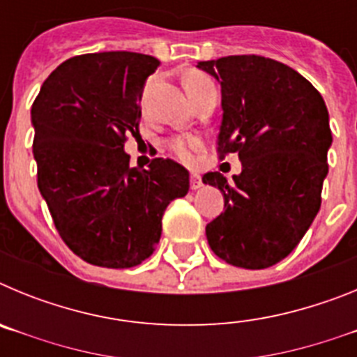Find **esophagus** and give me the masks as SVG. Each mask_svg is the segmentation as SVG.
<instances>
[{
	"label": "esophagus",
	"instance_id": "34e87169",
	"mask_svg": "<svg viewBox=\"0 0 357 357\" xmlns=\"http://www.w3.org/2000/svg\"><path fill=\"white\" fill-rule=\"evenodd\" d=\"M202 188V176L198 173L191 175V189H200Z\"/></svg>",
	"mask_w": 357,
	"mask_h": 357
}]
</instances>
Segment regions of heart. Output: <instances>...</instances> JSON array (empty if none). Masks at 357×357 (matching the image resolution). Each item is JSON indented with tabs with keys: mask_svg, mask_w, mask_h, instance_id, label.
Returning <instances> with one entry per match:
<instances>
[{
	"mask_svg": "<svg viewBox=\"0 0 357 357\" xmlns=\"http://www.w3.org/2000/svg\"><path fill=\"white\" fill-rule=\"evenodd\" d=\"M184 87L185 91H188L189 98H191V102H193L197 96L206 93V91L216 89L211 78H207L206 75H202V73L197 71H191L185 75ZM198 146H200V143H198L197 137H181V139H173L172 143H169V148H172L173 153L182 160L191 159L193 151L197 150Z\"/></svg>",
	"mask_w": 357,
	"mask_h": 357,
	"instance_id": "obj_1",
	"label": "heart"
}]
</instances>
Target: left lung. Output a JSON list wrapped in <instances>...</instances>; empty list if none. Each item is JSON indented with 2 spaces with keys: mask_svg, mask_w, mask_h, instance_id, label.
<instances>
[{
  "mask_svg": "<svg viewBox=\"0 0 357 357\" xmlns=\"http://www.w3.org/2000/svg\"><path fill=\"white\" fill-rule=\"evenodd\" d=\"M222 85L218 151L238 153L241 173L209 172L225 211L207 223L211 248L227 263L261 270L301 243L320 211L333 144L321 94L301 73L259 55L198 62Z\"/></svg>",
  "mask_w": 357,
  "mask_h": 357,
  "instance_id": "obj_1",
  "label": "left lung"
}]
</instances>
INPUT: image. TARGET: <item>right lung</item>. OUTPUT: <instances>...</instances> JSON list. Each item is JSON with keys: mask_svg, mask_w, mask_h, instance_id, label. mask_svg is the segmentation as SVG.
<instances>
[{"mask_svg": "<svg viewBox=\"0 0 357 357\" xmlns=\"http://www.w3.org/2000/svg\"><path fill=\"white\" fill-rule=\"evenodd\" d=\"M160 62L134 52L73 56L31 107L37 185L64 243L85 263L132 268L148 259L169 202L189 191L172 159L130 168L127 132H139L141 94Z\"/></svg>", "mask_w": 357, "mask_h": 357, "instance_id": "obj_1", "label": "right lung"}]
</instances>
